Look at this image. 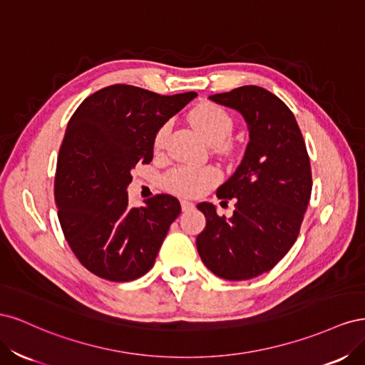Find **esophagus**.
Returning <instances> with one entry per match:
<instances>
[{
    "label": "esophagus",
    "mask_w": 365,
    "mask_h": 365,
    "mask_svg": "<svg viewBox=\"0 0 365 365\" xmlns=\"http://www.w3.org/2000/svg\"><path fill=\"white\" fill-rule=\"evenodd\" d=\"M181 208H182V212H189V210L195 208V204L190 201H181Z\"/></svg>",
    "instance_id": "1"
}]
</instances>
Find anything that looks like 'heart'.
Wrapping results in <instances>:
<instances>
[{
  "mask_svg": "<svg viewBox=\"0 0 365 365\" xmlns=\"http://www.w3.org/2000/svg\"><path fill=\"white\" fill-rule=\"evenodd\" d=\"M190 121L208 145L220 146L228 140L233 132L235 123L231 115L215 103H202L196 106L190 113ZM170 130V123H164L158 128L153 137V148L155 150H161L165 145ZM220 178L219 172L215 168H180L172 169L165 175V184L175 193L182 196H196L205 192L210 187L215 185Z\"/></svg>",
  "mask_w": 365,
  "mask_h": 365,
  "instance_id": "heart-1",
  "label": "heart"
}]
</instances>
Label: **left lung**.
<instances>
[{
	"mask_svg": "<svg viewBox=\"0 0 365 365\" xmlns=\"http://www.w3.org/2000/svg\"><path fill=\"white\" fill-rule=\"evenodd\" d=\"M245 118L250 143L219 200L236 197L233 216L197 204L207 224L196 237L205 267L225 280H248L272 269L297 240L311 200L312 173L291 109L264 88L247 85L208 97Z\"/></svg>",
	"mask_w": 365,
	"mask_h": 365,
	"instance_id": "8db88e82",
	"label": "left lung"
}]
</instances>
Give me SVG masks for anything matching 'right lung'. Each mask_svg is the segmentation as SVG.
<instances>
[{"instance_id": "1", "label": "right lung", "mask_w": 365, "mask_h": 365, "mask_svg": "<svg viewBox=\"0 0 365 365\" xmlns=\"http://www.w3.org/2000/svg\"><path fill=\"white\" fill-rule=\"evenodd\" d=\"M196 96H160L118 83L86 97L70 118L54 200L74 256L97 277L130 282L155 263L181 205L170 195H157L145 207L129 208L130 170L152 161L158 128Z\"/></svg>"}]
</instances>
